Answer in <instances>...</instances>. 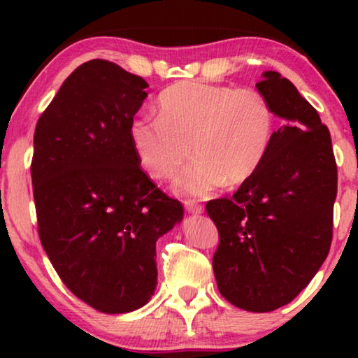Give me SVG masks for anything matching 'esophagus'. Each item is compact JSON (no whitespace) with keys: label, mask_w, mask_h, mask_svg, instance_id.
<instances>
[{"label":"esophagus","mask_w":358,"mask_h":358,"mask_svg":"<svg viewBox=\"0 0 358 358\" xmlns=\"http://www.w3.org/2000/svg\"><path fill=\"white\" fill-rule=\"evenodd\" d=\"M184 207L189 213H195V215H202L203 213V207L195 202V200H185Z\"/></svg>","instance_id":"esophagus-1"}]
</instances>
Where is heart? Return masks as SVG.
<instances>
[{"mask_svg": "<svg viewBox=\"0 0 358 358\" xmlns=\"http://www.w3.org/2000/svg\"><path fill=\"white\" fill-rule=\"evenodd\" d=\"M158 117H136L129 136L136 159L156 179L174 180V190L207 197L224 184L248 182L271 148L275 117L257 90H234L200 81H180L158 97ZM193 151H189V146Z\"/></svg>", "mask_w": 358, "mask_h": 358, "instance_id": "1", "label": "heart"}]
</instances>
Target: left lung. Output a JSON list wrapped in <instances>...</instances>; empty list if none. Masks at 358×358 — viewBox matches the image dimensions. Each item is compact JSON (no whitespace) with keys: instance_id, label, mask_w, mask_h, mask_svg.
Here are the masks:
<instances>
[{"instance_id":"left-lung-1","label":"left lung","mask_w":358,"mask_h":358,"mask_svg":"<svg viewBox=\"0 0 358 358\" xmlns=\"http://www.w3.org/2000/svg\"><path fill=\"white\" fill-rule=\"evenodd\" d=\"M283 120L266 159L231 199L210 200L218 290L244 311L288 305L320 271L332 239L337 166L331 135L292 81L264 71L256 85Z\"/></svg>"}]
</instances>
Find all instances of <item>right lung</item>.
<instances>
[{
	"label": "right lung",
	"instance_id": "right-lung-1",
	"mask_svg": "<svg viewBox=\"0 0 358 358\" xmlns=\"http://www.w3.org/2000/svg\"><path fill=\"white\" fill-rule=\"evenodd\" d=\"M148 83L91 60L63 81L34 134L38 236L63 283L107 315L151 300L156 241L182 222L179 200L140 168L129 129Z\"/></svg>",
	"mask_w": 358,
	"mask_h": 358
}]
</instances>
